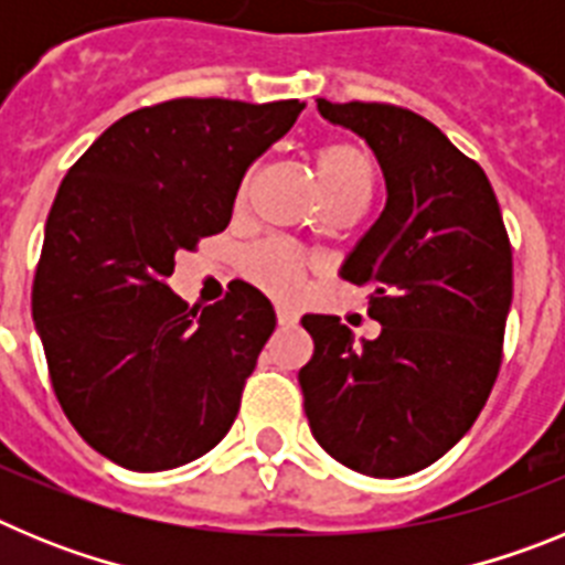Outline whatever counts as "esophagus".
<instances>
[{"instance_id":"esophagus-1","label":"esophagus","mask_w":565,"mask_h":565,"mask_svg":"<svg viewBox=\"0 0 565 565\" xmlns=\"http://www.w3.org/2000/svg\"><path fill=\"white\" fill-rule=\"evenodd\" d=\"M297 319H299L297 308H291V306H277V322H279V326H294Z\"/></svg>"}]
</instances>
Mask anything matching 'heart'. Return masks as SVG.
I'll return each instance as SVG.
<instances>
[{
    "mask_svg": "<svg viewBox=\"0 0 565 565\" xmlns=\"http://www.w3.org/2000/svg\"><path fill=\"white\" fill-rule=\"evenodd\" d=\"M322 198H371L373 161L359 143L331 141L313 152ZM248 279L268 294L288 297L299 288L306 259L282 239H263L243 254Z\"/></svg>",
    "mask_w": 565,
    "mask_h": 565,
    "instance_id": "heart-1",
    "label": "heart"
}]
</instances>
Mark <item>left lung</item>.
Here are the masks:
<instances>
[{
	"label": "left lung",
	"mask_w": 565,
	"mask_h": 565,
	"mask_svg": "<svg viewBox=\"0 0 565 565\" xmlns=\"http://www.w3.org/2000/svg\"><path fill=\"white\" fill-rule=\"evenodd\" d=\"M317 109L367 141L387 203L339 271L371 288L382 333L356 342L339 317H302L306 416L344 467L413 476L461 441L495 384L512 246L489 178L436 124L393 104L317 98Z\"/></svg>",
	"instance_id": "8db88e82"
}]
</instances>
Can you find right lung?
<instances>
[{
  "instance_id": "right-lung-1",
  "label": "right lung",
  "mask_w": 565,
  "mask_h": 565,
  "mask_svg": "<svg viewBox=\"0 0 565 565\" xmlns=\"http://www.w3.org/2000/svg\"><path fill=\"white\" fill-rule=\"evenodd\" d=\"M306 104L174 98L104 129L64 174L44 226L33 322L78 436L161 472L201 458L239 411L277 317L248 282L189 308L174 254L223 232L246 169Z\"/></svg>"
}]
</instances>
